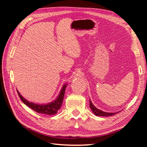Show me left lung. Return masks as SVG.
I'll return each instance as SVG.
<instances>
[{"label":"left lung","instance_id":"8db88e82","mask_svg":"<svg viewBox=\"0 0 147 147\" xmlns=\"http://www.w3.org/2000/svg\"><path fill=\"white\" fill-rule=\"evenodd\" d=\"M90 106L91 110L92 111V112L94 113V114L96 116H99V117H109V116H112L113 115H115L116 113L119 112H116V113H110V112H105L104 111H102L98 109H97L96 107L92 104V102L90 99Z\"/></svg>","mask_w":147,"mask_h":147}]
</instances>
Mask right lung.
<instances>
[{
	"label": "right lung",
	"mask_w": 147,
	"mask_h": 147,
	"mask_svg": "<svg viewBox=\"0 0 147 147\" xmlns=\"http://www.w3.org/2000/svg\"><path fill=\"white\" fill-rule=\"evenodd\" d=\"M67 85V84H64L63 86L62 87V89L58 96L57 97V98L55 100L46 104H38L33 103L32 102H29L28 100H26L20 94V93L18 91V90L17 92L21 100L23 101V102L25 105L29 107L31 109H32L33 110L39 113L46 114L48 115H53L57 113V111L60 109L62 104H63Z\"/></svg>",
	"instance_id": "add662e5"
}]
</instances>
